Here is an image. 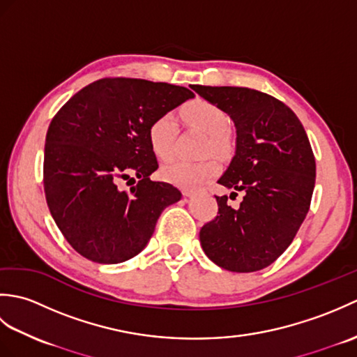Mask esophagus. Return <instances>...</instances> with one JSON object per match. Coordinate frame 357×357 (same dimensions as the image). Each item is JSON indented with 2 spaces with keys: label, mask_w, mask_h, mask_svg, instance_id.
Returning <instances> with one entry per match:
<instances>
[{
  "label": "esophagus",
  "mask_w": 357,
  "mask_h": 357,
  "mask_svg": "<svg viewBox=\"0 0 357 357\" xmlns=\"http://www.w3.org/2000/svg\"><path fill=\"white\" fill-rule=\"evenodd\" d=\"M198 192H201V188H183V193L185 196H192V195L198 193Z\"/></svg>",
  "instance_id": "obj_1"
}]
</instances>
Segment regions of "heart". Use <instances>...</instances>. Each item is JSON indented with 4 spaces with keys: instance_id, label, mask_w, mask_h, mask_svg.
Returning a JSON list of instances; mask_svg holds the SVG:
<instances>
[{
    "instance_id": "b5f03b06",
    "label": "heart",
    "mask_w": 357,
    "mask_h": 357,
    "mask_svg": "<svg viewBox=\"0 0 357 357\" xmlns=\"http://www.w3.org/2000/svg\"><path fill=\"white\" fill-rule=\"evenodd\" d=\"M181 116L192 127L199 128L208 135L207 149L219 150L224 147L222 133L229 127V115L219 107L202 98L188 101L181 109ZM176 121L172 113H162L151 121L147 130L149 144L151 151L162 161L170 159L173 155V142L176 136ZM219 172V162L215 158H207L202 161H172L161 169V178L167 183L179 187H195L204 181L215 176Z\"/></svg>"
}]
</instances>
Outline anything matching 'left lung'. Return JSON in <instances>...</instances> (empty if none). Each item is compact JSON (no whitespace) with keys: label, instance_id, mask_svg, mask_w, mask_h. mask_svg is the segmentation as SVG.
I'll list each match as a JSON object with an SVG mask.
<instances>
[{"label":"left lung","instance_id":"left-lung-1","mask_svg":"<svg viewBox=\"0 0 357 357\" xmlns=\"http://www.w3.org/2000/svg\"><path fill=\"white\" fill-rule=\"evenodd\" d=\"M192 89L233 119L236 153L218 184L245 192L239 208L227 195L215 196L218 216L199 231L202 250L229 271L262 270L291 244L308 213L316 181L308 136L288 105L259 90Z\"/></svg>","mask_w":357,"mask_h":357}]
</instances>
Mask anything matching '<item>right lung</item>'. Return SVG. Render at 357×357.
<instances>
[{
	"mask_svg": "<svg viewBox=\"0 0 357 357\" xmlns=\"http://www.w3.org/2000/svg\"><path fill=\"white\" fill-rule=\"evenodd\" d=\"M193 96L167 82L102 78L53 116L44 147L45 201L66 241L86 259L119 264L136 256L162 210L181 199L176 187L150 179L158 161L147 130ZM130 174L139 184L119 191V181Z\"/></svg>",
	"mask_w": 357,
	"mask_h": 357,
	"instance_id": "1",
	"label": "right lung"
}]
</instances>
